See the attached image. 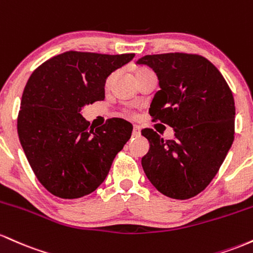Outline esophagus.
I'll return each instance as SVG.
<instances>
[{"label": "esophagus", "instance_id": "34e87169", "mask_svg": "<svg viewBox=\"0 0 253 253\" xmlns=\"http://www.w3.org/2000/svg\"><path fill=\"white\" fill-rule=\"evenodd\" d=\"M140 134H141L140 126H134V129H132V136H134V137H138V136H140Z\"/></svg>", "mask_w": 253, "mask_h": 253}]
</instances>
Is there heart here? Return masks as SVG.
Returning a JSON list of instances; mask_svg holds the SVG:
<instances>
[{"label":"heart","mask_w":253,"mask_h":253,"mask_svg":"<svg viewBox=\"0 0 253 253\" xmlns=\"http://www.w3.org/2000/svg\"><path fill=\"white\" fill-rule=\"evenodd\" d=\"M148 72H150V70L146 69V68H138V69H136V78H138V76L143 75V74H146V73H148ZM112 79H113V75H110L109 78H107V80H106L107 86H109V84H111Z\"/></svg>","instance_id":"1"}]
</instances>
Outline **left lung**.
<instances>
[{"instance_id": "obj_1", "label": "left lung", "mask_w": 253, "mask_h": 253, "mask_svg": "<svg viewBox=\"0 0 253 253\" xmlns=\"http://www.w3.org/2000/svg\"><path fill=\"white\" fill-rule=\"evenodd\" d=\"M136 63L148 65L159 79L160 90L149 109L153 121L174 129L173 140L142 130L150 146L141 161L143 171L167 197H195L216 175L233 143L232 90L217 68L200 55H147Z\"/></svg>"}]
</instances>
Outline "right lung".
I'll list each match as a JSON object with an SVG mask.
<instances>
[{"label":"right lung","instance_id":"right-lung-1","mask_svg":"<svg viewBox=\"0 0 253 253\" xmlns=\"http://www.w3.org/2000/svg\"><path fill=\"white\" fill-rule=\"evenodd\" d=\"M135 53L103 55L67 51L32 73L21 98L19 140L37 179L61 198H80L100 185L132 126L111 118L89 126L86 105L104 100L107 76Z\"/></svg>","mask_w":253,"mask_h":253}]
</instances>
